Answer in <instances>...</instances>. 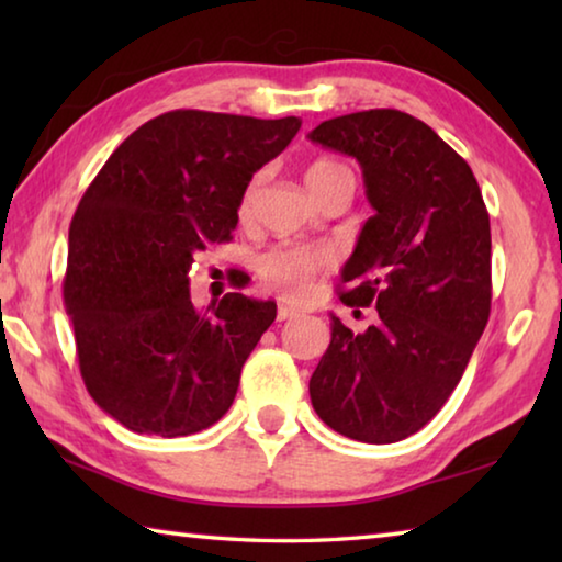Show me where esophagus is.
I'll return each instance as SVG.
<instances>
[{"mask_svg":"<svg viewBox=\"0 0 562 562\" xmlns=\"http://www.w3.org/2000/svg\"><path fill=\"white\" fill-rule=\"evenodd\" d=\"M300 317V310L290 307V304H278V319L284 322V319H297Z\"/></svg>","mask_w":562,"mask_h":562,"instance_id":"esophagus-1","label":"esophagus"}]
</instances>
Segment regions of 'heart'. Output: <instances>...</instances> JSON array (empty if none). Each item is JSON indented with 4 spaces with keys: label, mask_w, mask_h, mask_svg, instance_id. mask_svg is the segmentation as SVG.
I'll return each instance as SVG.
<instances>
[{
    "label": "heart",
    "mask_w": 562,
    "mask_h": 562,
    "mask_svg": "<svg viewBox=\"0 0 562 562\" xmlns=\"http://www.w3.org/2000/svg\"><path fill=\"white\" fill-rule=\"evenodd\" d=\"M304 180L315 198L325 195L329 188L339 183L355 186V173L349 166L335 158H317L312 160L304 170ZM265 183H268V170H258L250 180H247L240 201H237V217L240 223H252L258 215V205L262 198ZM329 265V255L322 247L312 245H274L270 250L260 252L255 258V272H258L260 282L265 288L282 294L290 300H304L310 294L312 280Z\"/></svg>",
    "instance_id": "1"
}]
</instances>
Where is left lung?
<instances>
[{"instance_id":"8db88e82","label":"left lung","mask_w":562,"mask_h":562,"mask_svg":"<svg viewBox=\"0 0 562 562\" xmlns=\"http://www.w3.org/2000/svg\"><path fill=\"white\" fill-rule=\"evenodd\" d=\"M315 144L359 160L374 215L341 270V302L376 307L355 335L331 315L310 379L317 416L364 443L424 429L461 382L491 315V223L469 164L424 121L372 109L322 121Z\"/></svg>"}]
</instances>
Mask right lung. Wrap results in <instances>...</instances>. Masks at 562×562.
<instances>
[{
    "mask_svg": "<svg viewBox=\"0 0 562 562\" xmlns=\"http://www.w3.org/2000/svg\"><path fill=\"white\" fill-rule=\"evenodd\" d=\"M300 126L297 116L160 113L113 150L83 193L64 302L83 384L126 429L176 439L231 408L278 304L227 292L201 312L188 272L207 245L231 240L245 183Z\"/></svg>",
    "mask_w": 562,
    "mask_h": 562,
    "instance_id": "right-lung-1",
    "label": "right lung"
}]
</instances>
